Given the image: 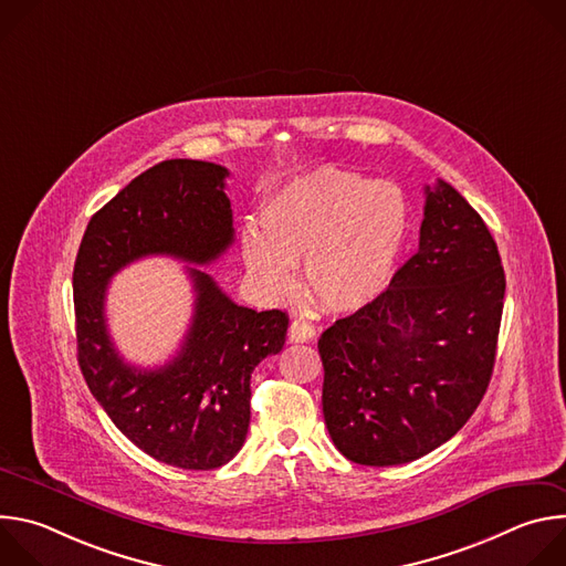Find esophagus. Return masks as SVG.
I'll use <instances>...</instances> for the list:
<instances>
[{
	"label": "esophagus",
	"instance_id": "obj_1",
	"mask_svg": "<svg viewBox=\"0 0 566 566\" xmlns=\"http://www.w3.org/2000/svg\"><path fill=\"white\" fill-rule=\"evenodd\" d=\"M289 338H291L293 343H308V340H313V338H315V329H313V325H308L306 319L297 317V319H293V322H291V327H289Z\"/></svg>",
	"mask_w": 566,
	"mask_h": 566
}]
</instances>
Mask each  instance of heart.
I'll return each mask as SVG.
<instances>
[{
    "instance_id": "heart-1",
    "label": "heart",
    "mask_w": 566,
    "mask_h": 566,
    "mask_svg": "<svg viewBox=\"0 0 566 566\" xmlns=\"http://www.w3.org/2000/svg\"><path fill=\"white\" fill-rule=\"evenodd\" d=\"M260 230L241 232V258L269 297L295 289L291 266L313 304L354 313L389 286L412 232V206L396 184L338 168L286 181L260 208Z\"/></svg>"
}]
</instances>
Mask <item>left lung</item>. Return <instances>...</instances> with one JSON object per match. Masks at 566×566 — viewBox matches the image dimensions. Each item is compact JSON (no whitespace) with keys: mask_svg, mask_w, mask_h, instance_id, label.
I'll list each match as a JSON object with an SVG mask.
<instances>
[{"mask_svg":"<svg viewBox=\"0 0 566 566\" xmlns=\"http://www.w3.org/2000/svg\"><path fill=\"white\" fill-rule=\"evenodd\" d=\"M504 293L489 226L450 184L428 186L419 251L317 340L334 446L360 465H398L452 439L491 382Z\"/></svg>","mask_w":566,"mask_h":566,"instance_id":"1","label":"left lung"}]
</instances>
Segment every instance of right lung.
Returning <instances> with one entry per match:
<instances>
[{"instance_id":"obj_1","label":"right lung","mask_w":566,"mask_h":566,"mask_svg":"<svg viewBox=\"0 0 566 566\" xmlns=\"http://www.w3.org/2000/svg\"><path fill=\"white\" fill-rule=\"evenodd\" d=\"M217 164L164 160L125 186L90 221L73 266L77 365L114 421L143 452L184 470L228 463L247 441L251 374L282 352L289 315L234 304L188 266L195 313L179 354L158 369L127 365L105 317L109 280L147 255L210 264L234 239L226 177Z\"/></svg>"}]
</instances>
